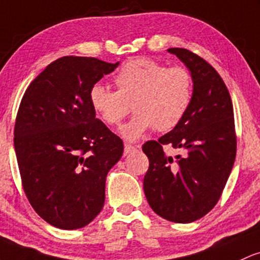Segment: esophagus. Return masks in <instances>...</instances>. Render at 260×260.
<instances>
[{
    "instance_id": "obj_1",
    "label": "esophagus",
    "mask_w": 260,
    "mask_h": 260,
    "mask_svg": "<svg viewBox=\"0 0 260 260\" xmlns=\"http://www.w3.org/2000/svg\"><path fill=\"white\" fill-rule=\"evenodd\" d=\"M135 150H137V147H135V145H131V144H124V154H129L132 152H135Z\"/></svg>"
}]
</instances>
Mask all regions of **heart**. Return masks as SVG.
Here are the masks:
<instances>
[{
    "label": "heart",
    "instance_id": "heart-1",
    "mask_svg": "<svg viewBox=\"0 0 260 260\" xmlns=\"http://www.w3.org/2000/svg\"><path fill=\"white\" fill-rule=\"evenodd\" d=\"M117 90L96 84L90 104L108 125L121 123L131 110L136 115L121 127L127 141H136L150 128L169 131L184 118L192 100V75L186 68L136 58L122 65L115 76Z\"/></svg>",
    "mask_w": 260,
    "mask_h": 260
}]
</instances>
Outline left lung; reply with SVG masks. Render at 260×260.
<instances>
[{
  "mask_svg": "<svg viewBox=\"0 0 260 260\" xmlns=\"http://www.w3.org/2000/svg\"><path fill=\"white\" fill-rule=\"evenodd\" d=\"M192 75L193 91L184 118L158 141L142 147L149 159L143 189L160 217L190 223L216 206L235 164L237 136L233 105L226 84L212 67L184 48H170ZM183 152L175 158L162 148Z\"/></svg>",
  "mask_w": 260,
  "mask_h": 260,
  "instance_id": "left-lung-1",
  "label": "left lung"
}]
</instances>
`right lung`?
I'll use <instances>...</instances> for the list:
<instances>
[{"label": "right lung", "mask_w": 260, "mask_h": 260, "mask_svg": "<svg viewBox=\"0 0 260 260\" xmlns=\"http://www.w3.org/2000/svg\"><path fill=\"white\" fill-rule=\"evenodd\" d=\"M119 62L62 56L25 90L14 124V150L28 201L48 223L78 230L105 204L108 170L123 142L96 118L91 87Z\"/></svg>", "instance_id": "add662e5"}]
</instances>
